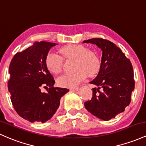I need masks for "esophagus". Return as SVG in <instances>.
<instances>
[{
    "mask_svg": "<svg viewBox=\"0 0 146 146\" xmlns=\"http://www.w3.org/2000/svg\"><path fill=\"white\" fill-rule=\"evenodd\" d=\"M79 87H72V88H70V90H72V91H77L79 90Z\"/></svg>",
    "mask_w": 146,
    "mask_h": 146,
    "instance_id": "esophagus-1",
    "label": "esophagus"
}]
</instances>
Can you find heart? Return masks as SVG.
<instances>
[{"label":"heart","mask_w":146,"mask_h":146,"mask_svg":"<svg viewBox=\"0 0 146 146\" xmlns=\"http://www.w3.org/2000/svg\"><path fill=\"white\" fill-rule=\"evenodd\" d=\"M60 54L66 59H74L73 73L66 74L58 79L61 86L72 87L79 84L89 75H94L100 70V59L95 51L88 50L81 44H68L60 48ZM63 59L55 53H48L46 58L48 70L54 74H58L62 70Z\"/></svg>","instance_id":"b5f03b06"}]
</instances>
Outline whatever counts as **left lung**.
<instances>
[{"label":"left lung","instance_id":"left-lung-1","mask_svg":"<svg viewBox=\"0 0 146 146\" xmlns=\"http://www.w3.org/2000/svg\"><path fill=\"white\" fill-rule=\"evenodd\" d=\"M83 43L96 44L102 51L100 71L90 82L97 88H92V99L84 105L93 115L109 120L129 106L134 89L132 65L122 50L109 40L93 38Z\"/></svg>","mask_w":146,"mask_h":146}]
</instances>
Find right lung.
Wrapping results in <instances>:
<instances>
[{
    "label": "right lung",
    "mask_w": 146,
    "mask_h": 146,
    "mask_svg": "<svg viewBox=\"0 0 146 146\" xmlns=\"http://www.w3.org/2000/svg\"><path fill=\"white\" fill-rule=\"evenodd\" d=\"M58 44L35 42L15 55L10 62L8 90L17 113L31 123H45L60 106V99L67 88H55V81L46 65L50 48ZM42 87L48 88L43 93Z\"/></svg>",
    "instance_id": "add662e5"
}]
</instances>
